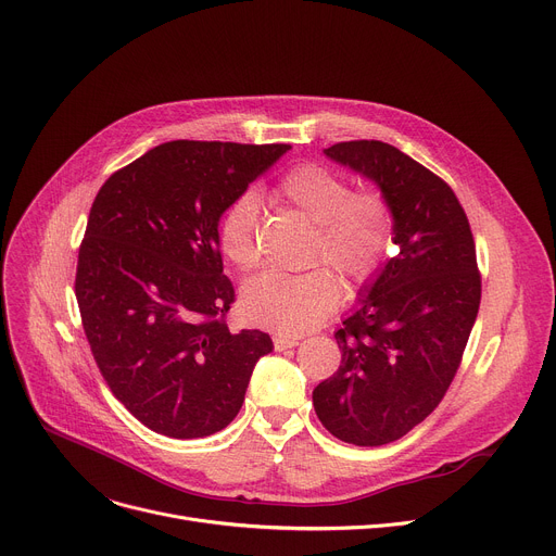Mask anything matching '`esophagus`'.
Listing matches in <instances>:
<instances>
[{"label": "esophagus", "instance_id": "esophagus-1", "mask_svg": "<svg viewBox=\"0 0 556 556\" xmlns=\"http://www.w3.org/2000/svg\"><path fill=\"white\" fill-rule=\"evenodd\" d=\"M298 345V336H287V333H276L274 336V348L276 352H285Z\"/></svg>", "mask_w": 556, "mask_h": 556}]
</instances>
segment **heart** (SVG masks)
<instances>
[{
    "label": "heart",
    "instance_id": "b5f03b06",
    "mask_svg": "<svg viewBox=\"0 0 556 556\" xmlns=\"http://www.w3.org/2000/svg\"><path fill=\"white\" fill-rule=\"evenodd\" d=\"M274 193L316 227L312 255L331 263L350 287L365 285L380 269L394 242V211L386 193L354 191L343 176L318 164L291 168ZM258 220L261 200L251 191L231 200L220 218V249L240 269L261 261ZM340 293L343 285L325 265L303 274L265 271L244 282L240 307L253 325L298 333L325 320Z\"/></svg>",
    "mask_w": 556,
    "mask_h": 556
}]
</instances>
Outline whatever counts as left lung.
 Segmentation results:
<instances>
[{
  "mask_svg": "<svg viewBox=\"0 0 556 556\" xmlns=\"http://www.w3.org/2000/svg\"><path fill=\"white\" fill-rule=\"evenodd\" d=\"M325 155L386 193L394 244L333 336L338 371L314 390L327 430L376 447L405 437L445 396L481 305L475 238L454 191L403 151L378 140L338 142Z\"/></svg>",
  "mask_w": 556,
  "mask_h": 556,
  "instance_id": "left-lung-1",
  "label": "left lung"
}]
</instances>
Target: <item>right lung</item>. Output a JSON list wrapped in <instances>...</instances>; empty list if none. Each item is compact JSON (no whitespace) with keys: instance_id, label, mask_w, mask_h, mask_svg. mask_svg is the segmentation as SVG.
<instances>
[{"instance_id":"right-lung-1","label":"right lung","mask_w":556,"mask_h":556,"mask_svg":"<svg viewBox=\"0 0 556 556\" xmlns=\"http://www.w3.org/2000/svg\"><path fill=\"white\" fill-rule=\"evenodd\" d=\"M289 144L164 142L102 185L84 233L75 295L113 396L149 430L211 437L236 418L269 333H231L233 285L218 225L231 200Z\"/></svg>"}]
</instances>
